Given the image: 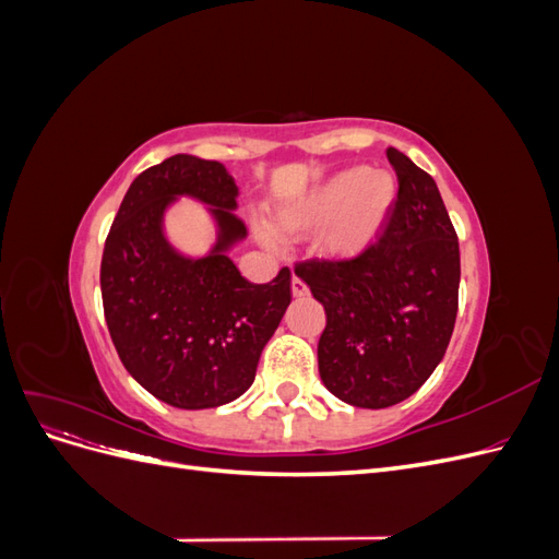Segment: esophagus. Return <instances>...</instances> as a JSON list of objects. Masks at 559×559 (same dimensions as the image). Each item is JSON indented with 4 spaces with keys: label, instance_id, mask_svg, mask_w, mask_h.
Segmentation results:
<instances>
[{
    "label": "esophagus",
    "instance_id": "esophagus-1",
    "mask_svg": "<svg viewBox=\"0 0 559 559\" xmlns=\"http://www.w3.org/2000/svg\"><path fill=\"white\" fill-rule=\"evenodd\" d=\"M292 294H294L296 298H300V296H308V284L302 282L298 275H294V277H292Z\"/></svg>",
    "mask_w": 559,
    "mask_h": 559
}]
</instances>
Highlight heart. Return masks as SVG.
Wrapping results in <instances>:
<instances>
[{"instance_id": "obj_1", "label": "heart", "mask_w": 559, "mask_h": 559, "mask_svg": "<svg viewBox=\"0 0 559 559\" xmlns=\"http://www.w3.org/2000/svg\"><path fill=\"white\" fill-rule=\"evenodd\" d=\"M396 195L394 181L386 173H370L368 167H349L337 173L298 207L280 212L284 233L300 235L331 224L324 247L337 259H352L378 238ZM261 240L277 245V235L259 224Z\"/></svg>"}]
</instances>
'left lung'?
Wrapping results in <instances>:
<instances>
[{"instance_id": "obj_1", "label": "left lung", "mask_w": 559, "mask_h": 559, "mask_svg": "<svg viewBox=\"0 0 559 559\" xmlns=\"http://www.w3.org/2000/svg\"><path fill=\"white\" fill-rule=\"evenodd\" d=\"M399 193L380 238L352 259H310L296 275L326 310L319 376L357 408L413 396L441 364L460 306V242L421 167L386 148Z\"/></svg>"}]
</instances>
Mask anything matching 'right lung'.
Masks as SVG:
<instances>
[{
    "label": "right lung",
    "mask_w": 559,
    "mask_h": 559,
    "mask_svg": "<svg viewBox=\"0 0 559 559\" xmlns=\"http://www.w3.org/2000/svg\"><path fill=\"white\" fill-rule=\"evenodd\" d=\"M177 194L213 205L219 240L205 260H186L164 240L162 214ZM235 198L222 163L177 154L130 183L105 242L99 286L114 347L128 373L175 408L242 396L292 302L289 267L251 284L228 259L247 235Z\"/></svg>",
    "instance_id": "add662e5"
}]
</instances>
